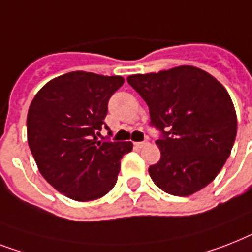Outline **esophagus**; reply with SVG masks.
I'll use <instances>...</instances> for the list:
<instances>
[{"label":"esophagus","mask_w":252,"mask_h":252,"mask_svg":"<svg viewBox=\"0 0 252 252\" xmlns=\"http://www.w3.org/2000/svg\"><path fill=\"white\" fill-rule=\"evenodd\" d=\"M147 142H145V141H142V142H134V147H137V149H142L144 146H146Z\"/></svg>","instance_id":"esophagus-1"}]
</instances>
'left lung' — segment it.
Wrapping results in <instances>:
<instances>
[{"label": "left lung", "instance_id": "left-lung-1", "mask_svg": "<svg viewBox=\"0 0 252 252\" xmlns=\"http://www.w3.org/2000/svg\"><path fill=\"white\" fill-rule=\"evenodd\" d=\"M144 98L160 159L149 167L163 191L188 197L212 183L230 155L237 134L232 98L212 75L194 66L128 76Z\"/></svg>", "mask_w": 252, "mask_h": 252}]
</instances>
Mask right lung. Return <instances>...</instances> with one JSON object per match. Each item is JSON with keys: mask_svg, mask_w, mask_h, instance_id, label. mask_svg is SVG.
<instances>
[{"mask_svg": "<svg viewBox=\"0 0 252 252\" xmlns=\"http://www.w3.org/2000/svg\"><path fill=\"white\" fill-rule=\"evenodd\" d=\"M123 84L122 76L73 71L50 80L31 102V153L44 179L71 199L106 195L115 186L123 155L132 151L130 141L98 140L108 99Z\"/></svg>", "mask_w": 252, "mask_h": 252, "instance_id": "obj_1", "label": "right lung"}]
</instances>
